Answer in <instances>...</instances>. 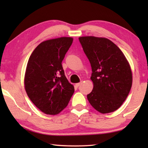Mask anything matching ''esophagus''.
<instances>
[{
  "instance_id": "esophagus-1",
  "label": "esophagus",
  "mask_w": 148,
  "mask_h": 148,
  "mask_svg": "<svg viewBox=\"0 0 148 148\" xmlns=\"http://www.w3.org/2000/svg\"><path fill=\"white\" fill-rule=\"evenodd\" d=\"M81 84H82V82H79V83H77V84H76V86L77 87H78L80 85H81Z\"/></svg>"
}]
</instances>
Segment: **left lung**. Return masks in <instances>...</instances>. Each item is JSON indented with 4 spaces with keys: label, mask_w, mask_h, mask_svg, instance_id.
<instances>
[{
    "label": "left lung",
    "mask_w": 148,
    "mask_h": 148,
    "mask_svg": "<svg viewBox=\"0 0 148 148\" xmlns=\"http://www.w3.org/2000/svg\"><path fill=\"white\" fill-rule=\"evenodd\" d=\"M91 64L93 89L87 95L91 106L102 114L114 112L127 99L132 86L131 67L116 44L105 38L79 37Z\"/></svg>",
    "instance_id": "1"
}]
</instances>
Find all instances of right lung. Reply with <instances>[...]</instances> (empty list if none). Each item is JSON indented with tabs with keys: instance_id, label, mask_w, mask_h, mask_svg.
<instances>
[{
	"instance_id": "add662e5",
	"label": "right lung",
	"mask_w": 148,
	"mask_h": 148,
	"mask_svg": "<svg viewBox=\"0 0 148 148\" xmlns=\"http://www.w3.org/2000/svg\"><path fill=\"white\" fill-rule=\"evenodd\" d=\"M72 41L71 37H61L42 42L27 62L24 81L27 94L46 114H59L66 107L74 92L61 64Z\"/></svg>"
}]
</instances>
